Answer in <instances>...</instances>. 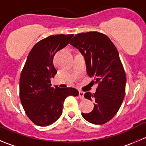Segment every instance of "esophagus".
I'll return each mask as SVG.
<instances>
[{
    "mask_svg": "<svg viewBox=\"0 0 146 146\" xmlns=\"http://www.w3.org/2000/svg\"><path fill=\"white\" fill-rule=\"evenodd\" d=\"M79 97L81 100H84V92L82 91H79Z\"/></svg>",
    "mask_w": 146,
    "mask_h": 146,
    "instance_id": "34e87169",
    "label": "esophagus"
}]
</instances>
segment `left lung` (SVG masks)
Segmentation results:
<instances>
[{
    "label": "left lung",
    "mask_w": 146,
    "mask_h": 146,
    "mask_svg": "<svg viewBox=\"0 0 146 146\" xmlns=\"http://www.w3.org/2000/svg\"><path fill=\"white\" fill-rule=\"evenodd\" d=\"M69 44L80 50L85 59L87 72L97 84L95 93L84 98L95 100L90 113H82L87 121L102 125L110 121L120 109L125 95L126 75L118 51L109 37L98 31L76 34Z\"/></svg>",
    "instance_id": "obj_1"
}]
</instances>
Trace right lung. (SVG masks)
Returning a JSON list of instances; mask_svg holds the SVG:
<instances>
[{
    "label": "right lung",
    "instance_id": "1",
    "mask_svg": "<svg viewBox=\"0 0 146 146\" xmlns=\"http://www.w3.org/2000/svg\"><path fill=\"white\" fill-rule=\"evenodd\" d=\"M74 34L52 35L38 41L28 55L20 77V100L26 115L34 124L48 126L62 114L64 101L79 92L72 87H51L57 73L53 63L55 54L64 48Z\"/></svg>",
    "mask_w": 146,
    "mask_h": 146
}]
</instances>
